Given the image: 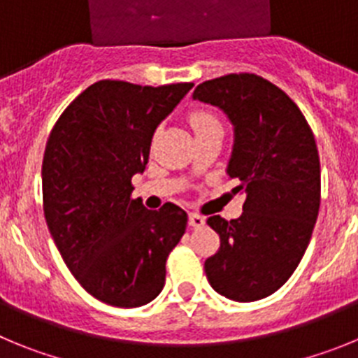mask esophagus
I'll list each match as a JSON object with an SVG mask.
<instances>
[{"label": "esophagus", "mask_w": 358, "mask_h": 358, "mask_svg": "<svg viewBox=\"0 0 358 358\" xmlns=\"http://www.w3.org/2000/svg\"><path fill=\"white\" fill-rule=\"evenodd\" d=\"M188 222H189V226H192V227H202V226H204V218H202L201 215H197V213H189Z\"/></svg>", "instance_id": "obj_1"}]
</instances>
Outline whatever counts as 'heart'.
Returning <instances> with one entry per match:
<instances>
[{
    "instance_id": "obj_1",
    "label": "heart",
    "mask_w": 358,
    "mask_h": 358,
    "mask_svg": "<svg viewBox=\"0 0 358 358\" xmlns=\"http://www.w3.org/2000/svg\"><path fill=\"white\" fill-rule=\"evenodd\" d=\"M189 123H192V127H194L195 131H202V129L213 127V125H220L218 120L215 118L213 115H210V113H195V115L189 118Z\"/></svg>"
}]
</instances>
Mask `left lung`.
Instances as JSON below:
<instances>
[{
  "label": "left lung",
  "instance_id": "left-lung-1",
  "mask_svg": "<svg viewBox=\"0 0 358 358\" xmlns=\"http://www.w3.org/2000/svg\"><path fill=\"white\" fill-rule=\"evenodd\" d=\"M194 100L218 107L233 125L227 176L245 192L243 213L208 226L220 249L204 264L220 296L249 303L276 292L301 262L321 202V166L314 134L280 87L252 73L202 82Z\"/></svg>",
  "mask_w": 358,
  "mask_h": 358
}]
</instances>
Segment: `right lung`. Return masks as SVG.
<instances>
[{
    "instance_id": "1",
    "label": "right lung",
    "mask_w": 358,
    "mask_h": 358,
    "mask_svg": "<svg viewBox=\"0 0 358 358\" xmlns=\"http://www.w3.org/2000/svg\"><path fill=\"white\" fill-rule=\"evenodd\" d=\"M194 84L159 87L100 80L55 123L43 161L44 217L71 274L98 301L136 308L164 287L166 258L188 215L132 199L152 136Z\"/></svg>"
}]
</instances>
